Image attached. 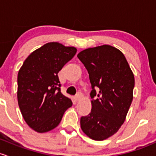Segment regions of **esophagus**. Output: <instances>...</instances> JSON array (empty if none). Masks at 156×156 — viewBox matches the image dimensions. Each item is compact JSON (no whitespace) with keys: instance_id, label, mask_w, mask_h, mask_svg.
<instances>
[{"instance_id":"34e87169","label":"esophagus","mask_w":156,"mask_h":156,"mask_svg":"<svg viewBox=\"0 0 156 156\" xmlns=\"http://www.w3.org/2000/svg\"><path fill=\"white\" fill-rule=\"evenodd\" d=\"M83 98V94H82L81 92H78L77 94H76V96H75V99H76V100L77 101H79L81 100V99Z\"/></svg>"}]
</instances>
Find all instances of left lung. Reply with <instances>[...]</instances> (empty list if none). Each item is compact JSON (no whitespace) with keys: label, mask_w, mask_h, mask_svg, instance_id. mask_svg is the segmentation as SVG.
Returning a JSON list of instances; mask_svg holds the SVG:
<instances>
[{"label":"left lung","mask_w":156,"mask_h":156,"mask_svg":"<svg viewBox=\"0 0 156 156\" xmlns=\"http://www.w3.org/2000/svg\"><path fill=\"white\" fill-rule=\"evenodd\" d=\"M77 57L88 70L92 88L91 113L81 117L80 126L91 139L104 140L126 120L133 100L134 74L122 52L110 45L84 49Z\"/></svg>","instance_id":"obj_1"}]
</instances>
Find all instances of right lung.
Wrapping results in <instances>:
<instances>
[{
	"label": "right lung",
	"instance_id": "add662e5",
	"mask_svg": "<svg viewBox=\"0 0 156 156\" xmlns=\"http://www.w3.org/2000/svg\"><path fill=\"white\" fill-rule=\"evenodd\" d=\"M76 49L57 42L34 51L18 73L17 98L28 126L38 133L56 128L73 104L61 92L58 73L75 55Z\"/></svg>",
	"mask_w": 156,
	"mask_h": 156
}]
</instances>
